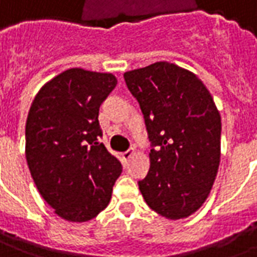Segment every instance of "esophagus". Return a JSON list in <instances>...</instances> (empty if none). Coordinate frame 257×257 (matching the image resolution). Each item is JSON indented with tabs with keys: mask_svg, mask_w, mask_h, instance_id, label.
<instances>
[{
	"mask_svg": "<svg viewBox=\"0 0 257 257\" xmlns=\"http://www.w3.org/2000/svg\"><path fill=\"white\" fill-rule=\"evenodd\" d=\"M135 154H136V150H135V149H131V150L122 153V158L125 160V161H126V160H129L131 157H134Z\"/></svg>",
	"mask_w": 257,
	"mask_h": 257,
	"instance_id": "esophagus-1",
	"label": "esophagus"
}]
</instances>
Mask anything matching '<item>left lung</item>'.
<instances>
[{"mask_svg":"<svg viewBox=\"0 0 257 257\" xmlns=\"http://www.w3.org/2000/svg\"><path fill=\"white\" fill-rule=\"evenodd\" d=\"M145 115L150 169L139 190L151 209L171 220L195 213L208 198L220 164V112L194 73L157 62L123 73Z\"/></svg>","mask_w":257,"mask_h":257,"instance_id":"obj_1","label":"left lung"}]
</instances>
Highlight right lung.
<instances>
[{
	"label": "right lung",
	"mask_w": 257,
	"mask_h": 257,
	"mask_svg": "<svg viewBox=\"0 0 257 257\" xmlns=\"http://www.w3.org/2000/svg\"><path fill=\"white\" fill-rule=\"evenodd\" d=\"M117 85L111 73L68 68L38 90L26 121V160L41 197L62 219H93L122 172L99 143V108Z\"/></svg>",
	"instance_id": "add662e5"
}]
</instances>
